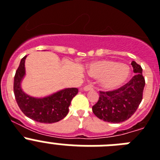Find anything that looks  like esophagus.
<instances>
[{
	"instance_id": "esophagus-1",
	"label": "esophagus",
	"mask_w": 160,
	"mask_h": 160,
	"mask_svg": "<svg viewBox=\"0 0 160 160\" xmlns=\"http://www.w3.org/2000/svg\"><path fill=\"white\" fill-rule=\"evenodd\" d=\"M83 90L85 91H94V87L91 84H88V85L85 86Z\"/></svg>"
}]
</instances>
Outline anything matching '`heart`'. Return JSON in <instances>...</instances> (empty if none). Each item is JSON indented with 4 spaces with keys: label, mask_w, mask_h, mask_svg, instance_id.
<instances>
[{
    "label": "heart",
    "mask_w": 160,
    "mask_h": 160,
    "mask_svg": "<svg viewBox=\"0 0 160 160\" xmlns=\"http://www.w3.org/2000/svg\"><path fill=\"white\" fill-rule=\"evenodd\" d=\"M88 74L99 79L100 87L105 91H114L128 82L131 69L126 64L112 60H100L88 65Z\"/></svg>",
    "instance_id": "heart-1"
}]
</instances>
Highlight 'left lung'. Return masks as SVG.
Masks as SVG:
<instances>
[{"mask_svg": "<svg viewBox=\"0 0 160 160\" xmlns=\"http://www.w3.org/2000/svg\"><path fill=\"white\" fill-rule=\"evenodd\" d=\"M135 75L119 89L99 91V100L92 107L94 114L100 120L111 123H121L132 117L142 99L145 79L142 69L135 61L131 63Z\"/></svg>", "mask_w": 160, "mask_h": 160, "instance_id": "obj_1", "label": "left lung"}]
</instances>
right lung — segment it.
Instances as JSON below:
<instances>
[{"instance_id": "obj_1", "label": "right lung", "mask_w": 160, "mask_h": 160, "mask_svg": "<svg viewBox=\"0 0 160 160\" xmlns=\"http://www.w3.org/2000/svg\"><path fill=\"white\" fill-rule=\"evenodd\" d=\"M21 60L14 76L13 92L18 107L27 117L40 123L51 124L61 121L69 112L71 100L78 92V88H65L43 98L26 94L21 83L26 74L25 60Z\"/></svg>"}]
</instances>
